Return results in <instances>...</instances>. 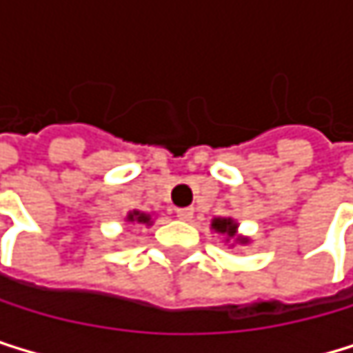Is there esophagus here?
<instances>
[{
	"label": "esophagus",
	"instance_id": "1",
	"mask_svg": "<svg viewBox=\"0 0 353 353\" xmlns=\"http://www.w3.org/2000/svg\"><path fill=\"white\" fill-rule=\"evenodd\" d=\"M175 214H178V218H180V220L188 222V220H192V216H194V210H192V208H182V210H178Z\"/></svg>",
	"mask_w": 353,
	"mask_h": 353
}]
</instances>
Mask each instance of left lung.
<instances>
[{
	"label": "left lung",
	"instance_id": "left-lung-1",
	"mask_svg": "<svg viewBox=\"0 0 353 353\" xmlns=\"http://www.w3.org/2000/svg\"><path fill=\"white\" fill-rule=\"evenodd\" d=\"M218 233H224V235H228V237H235V233H237V224L233 222V220H226V218H218V220H214V224H212ZM237 241H241V243H245V239H237Z\"/></svg>",
	"mask_w": 353,
	"mask_h": 353
}]
</instances>
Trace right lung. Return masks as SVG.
Masks as SVG:
<instances>
[{"label": "right lung", "mask_w": 353, "mask_h": 353, "mask_svg": "<svg viewBox=\"0 0 353 353\" xmlns=\"http://www.w3.org/2000/svg\"><path fill=\"white\" fill-rule=\"evenodd\" d=\"M129 220H131V222H133V220H137V222H143V224H148V222H150V216L139 214V212H133V214H129Z\"/></svg>", "instance_id": "add662e5"}]
</instances>
